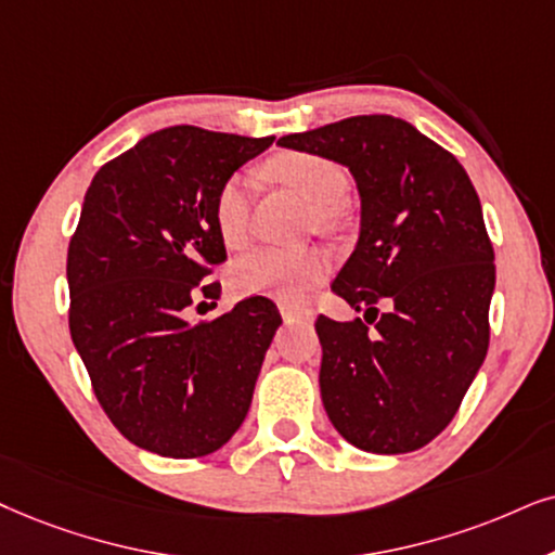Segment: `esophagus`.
I'll use <instances>...</instances> for the list:
<instances>
[{
	"instance_id": "esophagus-1",
	"label": "esophagus",
	"mask_w": 555,
	"mask_h": 555,
	"mask_svg": "<svg viewBox=\"0 0 555 555\" xmlns=\"http://www.w3.org/2000/svg\"><path fill=\"white\" fill-rule=\"evenodd\" d=\"M279 310H282V318H284L286 322L312 320V310H307V307H294V305H279Z\"/></svg>"
}]
</instances>
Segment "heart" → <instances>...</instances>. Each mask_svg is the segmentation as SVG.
Returning a JSON list of instances; mask_svg holds the SVG:
<instances>
[{
	"instance_id": "1",
	"label": "heart",
	"mask_w": 555,
	"mask_h": 555,
	"mask_svg": "<svg viewBox=\"0 0 555 555\" xmlns=\"http://www.w3.org/2000/svg\"><path fill=\"white\" fill-rule=\"evenodd\" d=\"M269 177L286 184L318 205V217L327 222L333 205L346 192V173L333 160L314 153L289 151L279 153L266 166ZM250 192L254 184L245 173H235L222 181L215 194V225L228 248L241 250L250 243ZM327 273V258L320 250H279L266 248L243 258L230 271V284L237 294H263L284 301H301L314 284Z\"/></svg>"
}]
</instances>
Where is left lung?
Returning a JSON list of instances; mask_svg holds the SVG:
<instances>
[{
    "mask_svg": "<svg viewBox=\"0 0 555 555\" xmlns=\"http://www.w3.org/2000/svg\"><path fill=\"white\" fill-rule=\"evenodd\" d=\"M338 160L361 194V237L330 289L359 318L314 322L330 423L369 453H410L459 412L489 348L494 248L479 194L410 122L359 115L279 138Z\"/></svg>",
    "mask_w": 555,
    "mask_h": 555,
    "instance_id": "8db88e82",
    "label": "left lung"
}]
</instances>
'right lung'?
Returning <instances> with one entry per match:
<instances>
[{"label":"right lung","mask_w":555,"mask_h":555,"mask_svg":"<svg viewBox=\"0 0 555 555\" xmlns=\"http://www.w3.org/2000/svg\"><path fill=\"white\" fill-rule=\"evenodd\" d=\"M271 143L177 125L107 160L83 196L66 258L72 340L104 415L151 453L199 459L248 415L276 305L248 297L199 325L186 307L220 297L207 282L228 258L217 189Z\"/></svg>","instance_id":"1"}]
</instances>
